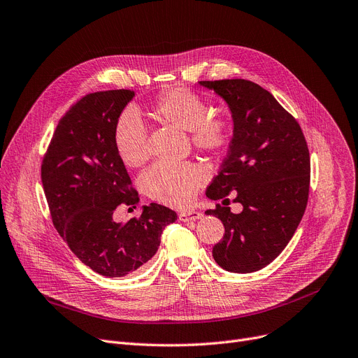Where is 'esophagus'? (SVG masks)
I'll use <instances>...</instances> for the list:
<instances>
[{
  "mask_svg": "<svg viewBox=\"0 0 358 358\" xmlns=\"http://www.w3.org/2000/svg\"><path fill=\"white\" fill-rule=\"evenodd\" d=\"M202 217V214L199 211H195V210H189V211H182L179 213V220L183 221V223H189V221H194V220H199Z\"/></svg>",
  "mask_w": 358,
  "mask_h": 358,
  "instance_id": "obj_1",
  "label": "esophagus"
}]
</instances>
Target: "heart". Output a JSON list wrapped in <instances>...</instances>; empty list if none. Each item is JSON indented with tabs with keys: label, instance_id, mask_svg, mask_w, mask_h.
<instances>
[{
	"label": "heart",
	"instance_id": "b5f03b06",
	"mask_svg": "<svg viewBox=\"0 0 358 358\" xmlns=\"http://www.w3.org/2000/svg\"><path fill=\"white\" fill-rule=\"evenodd\" d=\"M152 113L164 124L189 131L194 145L201 151L218 152L229 144L230 119L210 115L207 101L194 92L186 89L164 92L152 106ZM113 143L119 159L129 167H140L150 157L147 129L134 109H127L117 117ZM206 178V172L194 163L160 162L145 172L143 185L152 199L166 206L183 207L194 199Z\"/></svg>",
	"mask_w": 358,
	"mask_h": 358
}]
</instances>
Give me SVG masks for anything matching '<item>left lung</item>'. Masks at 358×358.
Masks as SVG:
<instances>
[{
    "label": "left lung",
    "mask_w": 358,
    "mask_h": 358,
    "mask_svg": "<svg viewBox=\"0 0 358 358\" xmlns=\"http://www.w3.org/2000/svg\"><path fill=\"white\" fill-rule=\"evenodd\" d=\"M199 86L223 99L233 119L227 157L206 195L218 201L236 191L234 202L243 207L233 214L229 203H217L206 213L224 224L213 257L223 269L248 274L274 261L301 221L309 198V148L296 119L258 84L234 78Z\"/></svg>",
    "instance_id": "left-lung-1"
}]
</instances>
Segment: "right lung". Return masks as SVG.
I'll return each instance as SVG.
<instances>
[{
	"mask_svg": "<svg viewBox=\"0 0 358 358\" xmlns=\"http://www.w3.org/2000/svg\"><path fill=\"white\" fill-rule=\"evenodd\" d=\"M132 90L84 96L59 121L42 163V185L54 226L76 257L103 277H125L143 268L159 246L164 227L178 215L160 203L138 218L116 223L119 207L140 198L113 143L117 117Z\"/></svg>",
	"mask_w": 358,
	"mask_h": 358,
	"instance_id": "add662e5",
	"label": "right lung"
}]
</instances>
